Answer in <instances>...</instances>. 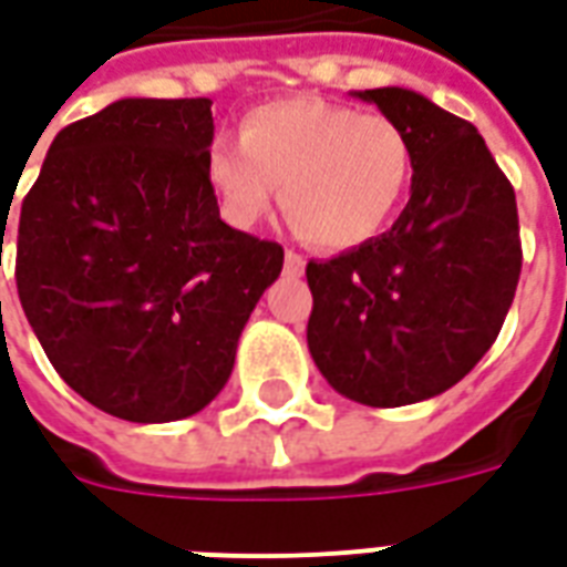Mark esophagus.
Listing matches in <instances>:
<instances>
[{"mask_svg":"<svg viewBox=\"0 0 567 567\" xmlns=\"http://www.w3.org/2000/svg\"><path fill=\"white\" fill-rule=\"evenodd\" d=\"M303 267H307V264H303V258H300L297 251H285V272H288V276H300Z\"/></svg>","mask_w":567,"mask_h":567,"instance_id":"esophagus-1","label":"esophagus"}]
</instances>
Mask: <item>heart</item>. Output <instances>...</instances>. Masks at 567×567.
<instances>
[{
	"instance_id": "b5f03b06",
	"label": "heart",
	"mask_w": 567,
	"mask_h": 567,
	"mask_svg": "<svg viewBox=\"0 0 567 567\" xmlns=\"http://www.w3.org/2000/svg\"><path fill=\"white\" fill-rule=\"evenodd\" d=\"M413 151L382 115L319 96L251 109L239 142H215L206 175L236 227L258 224L282 185V209L307 243L355 248L380 234L404 197Z\"/></svg>"
}]
</instances>
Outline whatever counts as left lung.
Instances as JSON below:
<instances>
[{
    "label": "left lung",
    "instance_id": "1",
    "mask_svg": "<svg viewBox=\"0 0 567 567\" xmlns=\"http://www.w3.org/2000/svg\"><path fill=\"white\" fill-rule=\"evenodd\" d=\"M352 96L404 130L410 199L392 230L309 260V355L349 401L419 404L464 380L498 337L523 267L516 194L474 124L422 93Z\"/></svg>",
    "mask_w": 567,
    "mask_h": 567
}]
</instances>
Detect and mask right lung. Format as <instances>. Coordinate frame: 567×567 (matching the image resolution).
<instances>
[{
	"label": "right lung",
	"instance_id": "add662e5",
	"mask_svg": "<svg viewBox=\"0 0 567 567\" xmlns=\"http://www.w3.org/2000/svg\"><path fill=\"white\" fill-rule=\"evenodd\" d=\"M212 136L206 96L117 100L56 133L20 206V307L63 382L109 416L154 425L212 404L282 272L279 243L221 221Z\"/></svg>",
	"mask_w": 567,
	"mask_h": 567
}]
</instances>
